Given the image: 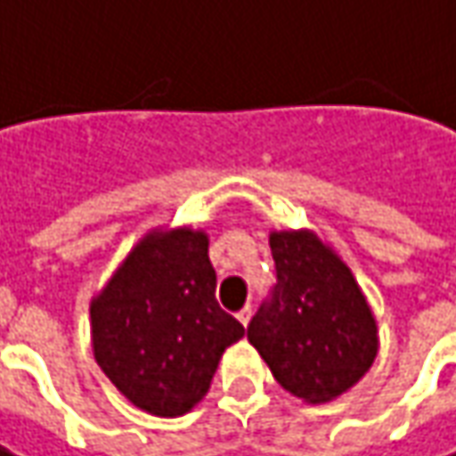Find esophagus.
<instances>
[{"label": "esophagus", "mask_w": 456, "mask_h": 456, "mask_svg": "<svg viewBox=\"0 0 456 456\" xmlns=\"http://www.w3.org/2000/svg\"><path fill=\"white\" fill-rule=\"evenodd\" d=\"M250 317H253V307L248 305V307H242L240 312H237V320L248 328V322H250Z\"/></svg>", "instance_id": "1"}]
</instances>
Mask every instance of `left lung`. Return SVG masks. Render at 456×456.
I'll list each match as a JSON object with an SVG mask.
<instances>
[{
    "label": "left lung",
    "mask_w": 456,
    "mask_h": 456,
    "mask_svg": "<svg viewBox=\"0 0 456 456\" xmlns=\"http://www.w3.org/2000/svg\"><path fill=\"white\" fill-rule=\"evenodd\" d=\"M276 286L248 325V340L283 389L328 403L377 359L379 335L351 268L307 229L271 232Z\"/></svg>",
    "instance_id": "left-lung-1"
}]
</instances>
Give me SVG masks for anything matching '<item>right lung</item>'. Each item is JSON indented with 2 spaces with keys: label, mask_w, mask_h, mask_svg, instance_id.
<instances>
[{
  "label": "right lung",
  "mask_w": 456,
  "mask_h": 456,
  "mask_svg": "<svg viewBox=\"0 0 456 456\" xmlns=\"http://www.w3.org/2000/svg\"><path fill=\"white\" fill-rule=\"evenodd\" d=\"M97 366L142 411L188 413L245 328L216 302L206 232L154 229L90 305Z\"/></svg>",
  "instance_id": "add662e5"
}]
</instances>
